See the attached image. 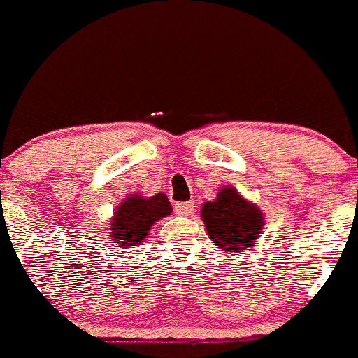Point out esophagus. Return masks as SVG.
I'll return each instance as SVG.
<instances>
[{
    "label": "esophagus",
    "instance_id": "obj_1",
    "mask_svg": "<svg viewBox=\"0 0 358 358\" xmlns=\"http://www.w3.org/2000/svg\"><path fill=\"white\" fill-rule=\"evenodd\" d=\"M174 210H176V213L180 215V217H187V215L193 213L194 205L191 201L189 203H178V205L174 206Z\"/></svg>",
    "mask_w": 358,
    "mask_h": 358
}]
</instances>
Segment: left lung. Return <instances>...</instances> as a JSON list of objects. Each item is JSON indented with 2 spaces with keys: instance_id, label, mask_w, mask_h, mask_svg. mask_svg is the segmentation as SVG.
<instances>
[{
  "instance_id": "left-lung-1",
  "label": "left lung",
  "mask_w": 358,
  "mask_h": 358,
  "mask_svg": "<svg viewBox=\"0 0 358 358\" xmlns=\"http://www.w3.org/2000/svg\"><path fill=\"white\" fill-rule=\"evenodd\" d=\"M201 218L210 239L227 252H244L259 239L263 213L252 203L245 201L234 187L224 186L215 201H206Z\"/></svg>"
}]
</instances>
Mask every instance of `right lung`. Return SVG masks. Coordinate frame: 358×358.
Instances as JSON below:
<instances>
[{"instance_id": "add662e5", "label": "right lung", "mask_w": 358, "mask_h": 358, "mask_svg": "<svg viewBox=\"0 0 358 358\" xmlns=\"http://www.w3.org/2000/svg\"><path fill=\"white\" fill-rule=\"evenodd\" d=\"M172 213L167 196L159 193L152 198L131 194L117 206L110 222V236L116 248L119 245H138L148 236L150 227L160 218Z\"/></svg>"}]
</instances>
